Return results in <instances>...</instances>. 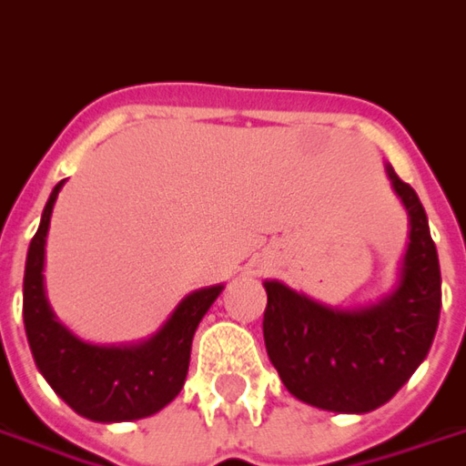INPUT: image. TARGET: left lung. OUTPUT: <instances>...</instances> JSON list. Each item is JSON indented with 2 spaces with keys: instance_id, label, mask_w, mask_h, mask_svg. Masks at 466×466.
<instances>
[{
  "instance_id": "left-lung-1",
  "label": "left lung",
  "mask_w": 466,
  "mask_h": 466,
  "mask_svg": "<svg viewBox=\"0 0 466 466\" xmlns=\"http://www.w3.org/2000/svg\"><path fill=\"white\" fill-rule=\"evenodd\" d=\"M409 210L399 284L375 304L337 309L281 281H264V342L291 396L335 413H368L399 393L429 355L441 309V271L419 195L386 165Z\"/></svg>"
}]
</instances>
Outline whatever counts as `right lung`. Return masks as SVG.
Masks as SVG:
<instances>
[{"mask_svg":"<svg viewBox=\"0 0 466 466\" xmlns=\"http://www.w3.org/2000/svg\"><path fill=\"white\" fill-rule=\"evenodd\" d=\"M60 179L45 205L40 228L30 240L25 284H22V317L32 358L45 380L53 386L70 409L91 421H134L162 410L177 399L190 368V348L195 329L205 312L220 297L223 287L198 289L187 294L167 317V322L149 339L137 345H91L60 325L47 304L43 284L45 238Z\"/></svg>","mask_w":466,"mask_h":466,"instance_id":"add662e5","label":"right lung"}]
</instances>
